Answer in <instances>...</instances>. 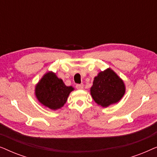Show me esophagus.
Segmentation results:
<instances>
[{
	"label": "esophagus",
	"mask_w": 157,
	"mask_h": 157,
	"mask_svg": "<svg viewBox=\"0 0 157 157\" xmlns=\"http://www.w3.org/2000/svg\"><path fill=\"white\" fill-rule=\"evenodd\" d=\"M76 87L77 89H83V83H81V84H76Z\"/></svg>",
	"instance_id": "34e87169"
}]
</instances>
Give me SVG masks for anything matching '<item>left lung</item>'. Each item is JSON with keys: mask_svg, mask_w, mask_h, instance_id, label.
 Returning a JSON list of instances; mask_svg holds the SVG:
<instances>
[{"mask_svg": "<svg viewBox=\"0 0 157 157\" xmlns=\"http://www.w3.org/2000/svg\"><path fill=\"white\" fill-rule=\"evenodd\" d=\"M124 93V82L110 68L100 72L94 78L91 88L92 98L103 107H107L119 101Z\"/></svg>", "mask_w": 157, "mask_h": 157, "instance_id": "8db88e82", "label": "left lung"}]
</instances>
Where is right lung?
Returning <instances> with one entry per match:
<instances>
[{
	"label": "right lung",
	"mask_w": 157,
	"mask_h": 157,
	"mask_svg": "<svg viewBox=\"0 0 157 157\" xmlns=\"http://www.w3.org/2000/svg\"><path fill=\"white\" fill-rule=\"evenodd\" d=\"M73 90L74 88L66 86L55 74L48 72L36 86V96L43 105L56 110L63 106Z\"/></svg>",
	"instance_id": "add662e5"
}]
</instances>
